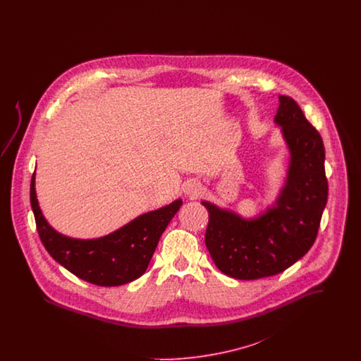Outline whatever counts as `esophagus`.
Wrapping results in <instances>:
<instances>
[{"mask_svg": "<svg viewBox=\"0 0 361 361\" xmlns=\"http://www.w3.org/2000/svg\"><path fill=\"white\" fill-rule=\"evenodd\" d=\"M185 193L190 197H196L202 193V185L199 183H189L185 187Z\"/></svg>", "mask_w": 361, "mask_h": 361, "instance_id": "1", "label": "esophagus"}]
</instances>
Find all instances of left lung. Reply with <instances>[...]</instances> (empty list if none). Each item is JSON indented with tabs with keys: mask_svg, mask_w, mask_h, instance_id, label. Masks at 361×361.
I'll return each mask as SVG.
<instances>
[{
	"mask_svg": "<svg viewBox=\"0 0 361 361\" xmlns=\"http://www.w3.org/2000/svg\"><path fill=\"white\" fill-rule=\"evenodd\" d=\"M275 121L290 152L286 187L255 221L203 202L208 211L206 246L224 275L256 280L277 275L303 257L317 238L327 202L325 147L300 106L281 94Z\"/></svg>",
	"mask_w": 361,
	"mask_h": 361,
	"instance_id": "obj_1",
	"label": "left lung"
}]
</instances>
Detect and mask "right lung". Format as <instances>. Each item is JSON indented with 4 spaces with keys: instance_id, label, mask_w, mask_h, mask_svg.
<instances>
[{
    "instance_id": "add662e5",
    "label": "right lung",
    "mask_w": 361,
    "mask_h": 361,
    "mask_svg": "<svg viewBox=\"0 0 361 361\" xmlns=\"http://www.w3.org/2000/svg\"><path fill=\"white\" fill-rule=\"evenodd\" d=\"M31 207L42 243L55 261L73 275L100 287L127 284L143 275L181 200L143 214L118 231L97 240H73L58 234L46 222L36 200L35 173L30 189Z\"/></svg>"
}]
</instances>
